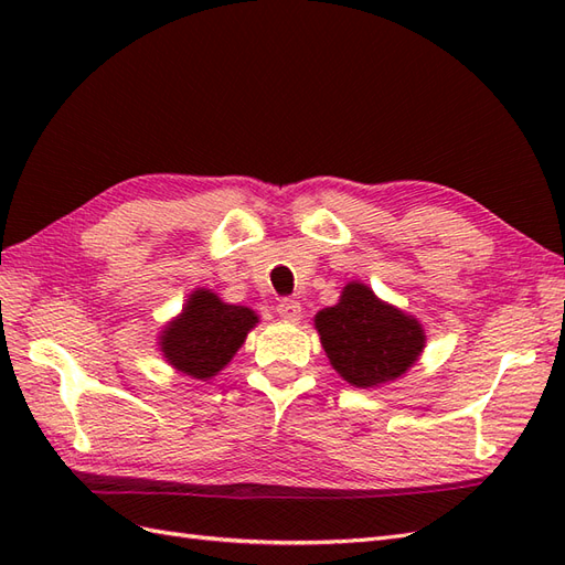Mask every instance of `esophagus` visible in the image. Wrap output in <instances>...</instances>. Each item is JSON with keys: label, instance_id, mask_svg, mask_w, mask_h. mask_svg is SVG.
I'll use <instances>...</instances> for the list:
<instances>
[{"label": "esophagus", "instance_id": "1", "mask_svg": "<svg viewBox=\"0 0 565 565\" xmlns=\"http://www.w3.org/2000/svg\"><path fill=\"white\" fill-rule=\"evenodd\" d=\"M278 316L282 320H289V322H297L301 318V303L297 299H282L278 303Z\"/></svg>", "mask_w": 565, "mask_h": 565}]
</instances>
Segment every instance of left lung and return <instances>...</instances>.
I'll return each instance as SVG.
<instances>
[{
    "mask_svg": "<svg viewBox=\"0 0 565 565\" xmlns=\"http://www.w3.org/2000/svg\"><path fill=\"white\" fill-rule=\"evenodd\" d=\"M330 365L355 388L401 380L426 347L422 322L382 301L361 280H351L334 306L313 318Z\"/></svg>",
    "mask_w": 565,
    "mask_h": 565,
    "instance_id": "1",
    "label": "left lung"
}]
</instances>
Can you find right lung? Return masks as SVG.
<instances>
[{
    "label": "right lung",
    "mask_w": 565,
    "mask_h": 565,
    "mask_svg": "<svg viewBox=\"0 0 565 565\" xmlns=\"http://www.w3.org/2000/svg\"><path fill=\"white\" fill-rule=\"evenodd\" d=\"M256 322L259 316L247 306L228 303L212 289L198 287L181 313L164 324L158 347L177 372L207 382L233 361Z\"/></svg>",
    "instance_id": "obj_1"
}]
</instances>
